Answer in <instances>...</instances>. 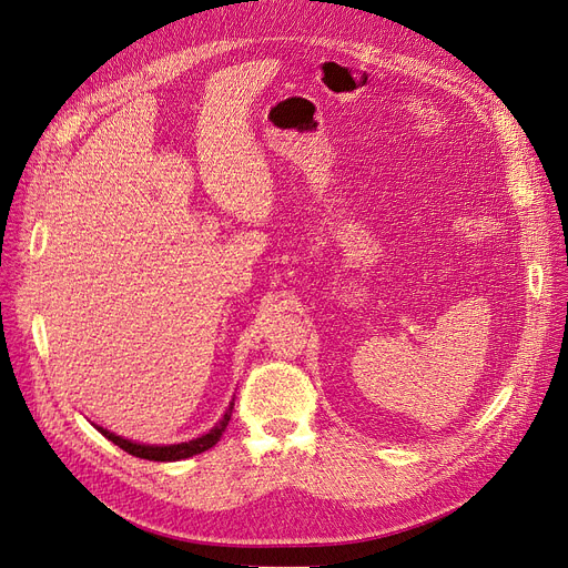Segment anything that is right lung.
Returning <instances> with one entry per match:
<instances>
[{
    "instance_id": "right-lung-1",
    "label": "right lung",
    "mask_w": 568,
    "mask_h": 568,
    "mask_svg": "<svg viewBox=\"0 0 568 568\" xmlns=\"http://www.w3.org/2000/svg\"><path fill=\"white\" fill-rule=\"evenodd\" d=\"M233 402H235V399L229 402V407H226V412H224V416H222L220 423H214V427H212L210 432H205V435H201V437H196V439H192V442L164 444V446H156V444H139V442H131V439H124V437L115 435V432H111V429H103L101 425H94V427L101 432V435H103L108 442H113L115 446H120V448L126 450L129 455L141 457V460H152V463H178V460H186V457L199 455V453L212 448L214 444H217V442L222 439L224 429H226V425H229V420H231V414H233Z\"/></svg>"
}]
</instances>
